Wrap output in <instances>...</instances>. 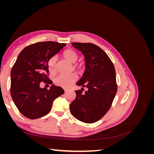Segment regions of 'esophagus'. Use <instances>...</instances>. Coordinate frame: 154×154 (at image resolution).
Listing matches in <instances>:
<instances>
[{"mask_svg":"<svg viewBox=\"0 0 154 154\" xmlns=\"http://www.w3.org/2000/svg\"><path fill=\"white\" fill-rule=\"evenodd\" d=\"M64 91H65V92H67V91H68V89H66V88H64Z\"/></svg>","mask_w":154,"mask_h":154,"instance_id":"34e87169","label":"esophagus"}]
</instances>
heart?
Masks as SVG:
<instances>
[{"label":"heart","mask_w":154,"mask_h":154,"mask_svg":"<svg viewBox=\"0 0 154 154\" xmlns=\"http://www.w3.org/2000/svg\"><path fill=\"white\" fill-rule=\"evenodd\" d=\"M63 57L66 58L69 62L73 64V68L76 70L78 72H82L84 69V63L82 62L77 63L75 62L77 61L78 58V54L75 50L69 49L66 50L63 53ZM56 62H57V58L55 57H51L48 62V67L49 71L51 72H54L56 71ZM77 80V76L75 74H71L69 75H63L60 74L56 77L54 80V82L56 85L62 87H69L74 82H75Z\"/></svg>","instance_id":"obj_1"}]
</instances>
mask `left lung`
<instances>
[{"mask_svg": "<svg viewBox=\"0 0 154 154\" xmlns=\"http://www.w3.org/2000/svg\"><path fill=\"white\" fill-rule=\"evenodd\" d=\"M85 57V71L76 85V98L70 104L74 118L87 123L100 119L110 109L117 92L116 71L105 51L91 43H72ZM87 91L82 93L83 87Z\"/></svg>", "mask_w": 154, "mask_h": 154, "instance_id": "1", "label": "left lung"}]
</instances>
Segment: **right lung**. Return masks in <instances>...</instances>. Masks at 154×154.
Returning <instances> with one entry per match:
<instances>
[{"label":"right lung","instance_id":"1","mask_svg":"<svg viewBox=\"0 0 154 154\" xmlns=\"http://www.w3.org/2000/svg\"><path fill=\"white\" fill-rule=\"evenodd\" d=\"M66 45L51 41L38 42L27 46L18 54L11 71L10 93L14 103L26 118L34 119L48 114L54 100L64 93L60 87L52 84L48 90L40 83L51 84L46 75L48 62Z\"/></svg>","mask_w":154,"mask_h":154}]
</instances>
